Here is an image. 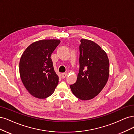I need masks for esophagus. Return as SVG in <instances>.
I'll return each mask as SVG.
<instances>
[{
  "mask_svg": "<svg viewBox=\"0 0 134 134\" xmlns=\"http://www.w3.org/2000/svg\"><path fill=\"white\" fill-rule=\"evenodd\" d=\"M62 77L63 79H64V78H65V77L67 76V73H62Z\"/></svg>",
  "mask_w": 134,
  "mask_h": 134,
  "instance_id": "34e87169",
  "label": "esophagus"
}]
</instances>
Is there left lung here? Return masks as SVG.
<instances>
[{"label":"left lung","mask_w":134,"mask_h":134,"mask_svg":"<svg viewBox=\"0 0 134 134\" xmlns=\"http://www.w3.org/2000/svg\"><path fill=\"white\" fill-rule=\"evenodd\" d=\"M80 69L76 83L70 85L74 95L81 100H91L105 87L109 77V61L105 52L94 42L82 39Z\"/></svg>","instance_id":"8db88e82"}]
</instances>
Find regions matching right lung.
Segmentation results:
<instances>
[{"label": "right lung", "mask_w": 134, "mask_h": 134, "mask_svg": "<svg viewBox=\"0 0 134 134\" xmlns=\"http://www.w3.org/2000/svg\"><path fill=\"white\" fill-rule=\"evenodd\" d=\"M58 40L33 43L24 51L19 62L21 81L33 96L40 99L51 96L58 83L51 55L60 43Z\"/></svg>", "instance_id": "obj_1"}]
</instances>
